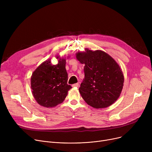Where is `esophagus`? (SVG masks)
I'll use <instances>...</instances> for the list:
<instances>
[{
  "label": "esophagus",
  "instance_id": "34e87169",
  "mask_svg": "<svg viewBox=\"0 0 152 152\" xmlns=\"http://www.w3.org/2000/svg\"><path fill=\"white\" fill-rule=\"evenodd\" d=\"M72 86L74 87H78V86H79V83H76V84H74L72 85Z\"/></svg>",
  "mask_w": 152,
  "mask_h": 152
}]
</instances>
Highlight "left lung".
Segmentation results:
<instances>
[{
  "label": "left lung",
  "mask_w": 152,
  "mask_h": 152,
  "mask_svg": "<svg viewBox=\"0 0 152 152\" xmlns=\"http://www.w3.org/2000/svg\"><path fill=\"white\" fill-rule=\"evenodd\" d=\"M77 52L76 58L84 64V78L79 91L83 99L95 108H106L119 98L124 76L115 60L102 50Z\"/></svg>",
  "instance_id": "obj_1"
}]
</instances>
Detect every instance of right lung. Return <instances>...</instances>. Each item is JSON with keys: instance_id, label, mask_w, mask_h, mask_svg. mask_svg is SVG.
<instances>
[{"instance_id": "right-lung-1", "label": "right lung", "mask_w": 152, "mask_h": 152, "mask_svg": "<svg viewBox=\"0 0 152 152\" xmlns=\"http://www.w3.org/2000/svg\"><path fill=\"white\" fill-rule=\"evenodd\" d=\"M58 57H57L58 58ZM66 60L60 58L52 65L50 60L43 62L33 72L31 78L32 93L41 106L50 108L62 103L71 86L67 84Z\"/></svg>"}]
</instances>
